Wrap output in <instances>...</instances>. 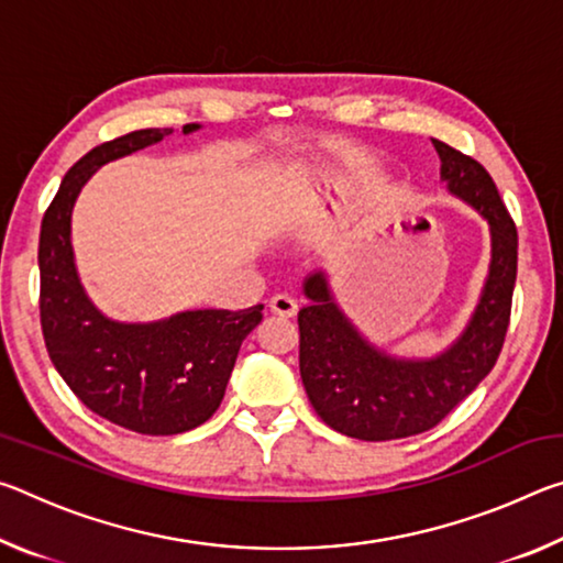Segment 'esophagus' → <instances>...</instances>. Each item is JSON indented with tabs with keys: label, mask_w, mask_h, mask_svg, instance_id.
Masks as SVG:
<instances>
[{
	"label": "esophagus",
	"mask_w": 563,
	"mask_h": 563,
	"mask_svg": "<svg viewBox=\"0 0 563 563\" xmlns=\"http://www.w3.org/2000/svg\"><path fill=\"white\" fill-rule=\"evenodd\" d=\"M271 310L275 312V316L292 318L295 312H298V302H295V298H290L288 292H278L271 298Z\"/></svg>",
	"instance_id": "34e87169"
}]
</instances>
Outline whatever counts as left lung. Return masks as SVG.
<instances>
[{
  "label": "left lung",
  "instance_id": "8db88e82",
  "mask_svg": "<svg viewBox=\"0 0 563 563\" xmlns=\"http://www.w3.org/2000/svg\"><path fill=\"white\" fill-rule=\"evenodd\" d=\"M446 190L489 225L492 261L479 302L450 347L434 357H397L357 330L335 300L325 271L310 273L298 312L300 377L322 422L365 442L432 430L492 373L509 328L517 283V225L492 176L474 158L432 139Z\"/></svg>",
  "mask_w": 563,
  "mask_h": 563
}]
</instances>
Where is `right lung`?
<instances>
[{"mask_svg":"<svg viewBox=\"0 0 563 563\" xmlns=\"http://www.w3.org/2000/svg\"><path fill=\"white\" fill-rule=\"evenodd\" d=\"M201 123H186L194 133ZM174 129H141L76 161L46 208L40 235L42 332L56 373L91 412L139 434H180L211 419L238 350L263 320L247 310H184L154 322H121L93 305L76 271L71 213L97 170L154 146Z\"/></svg>","mask_w":563,"mask_h":563,"instance_id":"right-lung-1","label":"right lung"}]
</instances>
